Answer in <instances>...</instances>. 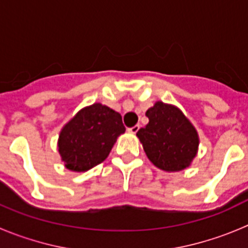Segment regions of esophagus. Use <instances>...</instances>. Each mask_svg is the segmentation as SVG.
Instances as JSON below:
<instances>
[{
    "label": "esophagus",
    "mask_w": 248,
    "mask_h": 248,
    "mask_svg": "<svg viewBox=\"0 0 248 248\" xmlns=\"http://www.w3.org/2000/svg\"><path fill=\"white\" fill-rule=\"evenodd\" d=\"M139 128H140L139 125H134L133 128H129L128 131H129V133H131V134H137L138 130H139Z\"/></svg>",
    "instance_id": "34e87169"
}]
</instances>
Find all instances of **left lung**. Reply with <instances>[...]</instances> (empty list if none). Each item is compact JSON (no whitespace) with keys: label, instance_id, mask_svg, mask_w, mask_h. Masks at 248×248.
<instances>
[{"label":"left lung","instance_id":"8db88e82","mask_svg":"<svg viewBox=\"0 0 248 248\" xmlns=\"http://www.w3.org/2000/svg\"><path fill=\"white\" fill-rule=\"evenodd\" d=\"M149 123L137 133L146 156L156 168L185 170L198 155V130L176 105L156 102L145 113Z\"/></svg>","mask_w":248,"mask_h":248}]
</instances>
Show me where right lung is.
Instances as JSON below:
<instances>
[{
  "mask_svg": "<svg viewBox=\"0 0 248 248\" xmlns=\"http://www.w3.org/2000/svg\"><path fill=\"white\" fill-rule=\"evenodd\" d=\"M125 133L122 115L100 103L84 107L59 131L58 153L65 168L83 172L103 163Z\"/></svg>",
  "mask_w": 248,
  "mask_h": 248,
  "instance_id": "right-lung-1",
  "label": "right lung"
}]
</instances>
